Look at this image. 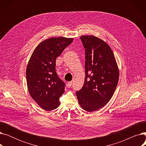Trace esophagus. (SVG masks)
Listing matches in <instances>:
<instances>
[{
	"mask_svg": "<svg viewBox=\"0 0 146 146\" xmlns=\"http://www.w3.org/2000/svg\"><path fill=\"white\" fill-rule=\"evenodd\" d=\"M66 85H67V88H71V87H72V82H67Z\"/></svg>",
	"mask_w": 146,
	"mask_h": 146,
	"instance_id": "1",
	"label": "esophagus"
}]
</instances>
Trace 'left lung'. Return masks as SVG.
<instances>
[{"label":"left lung","mask_w":146,"mask_h":146,"mask_svg":"<svg viewBox=\"0 0 146 146\" xmlns=\"http://www.w3.org/2000/svg\"><path fill=\"white\" fill-rule=\"evenodd\" d=\"M80 38L85 50V79L76 96L84 110L93 112L110 101L118 85L119 69L106 42L92 35H82Z\"/></svg>","instance_id":"obj_1"}]
</instances>
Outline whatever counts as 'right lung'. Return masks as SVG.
<instances>
[{
    "label": "right lung",
    "mask_w": 146,
    "mask_h": 146,
    "mask_svg": "<svg viewBox=\"0 0 146 146\" xmlns=\"http://www.w3.org/2000/svg\"><path fill=\"white\" fill-rule=\"evenodd\" d=\"M73 40L62 36L45 40L37 45L28 61L26 78L29 93L45 111L55 110L60 105L65 83L56 72V60Z\"/></svg>",
    "instance_id": "add662e5"
}]
</instances>
